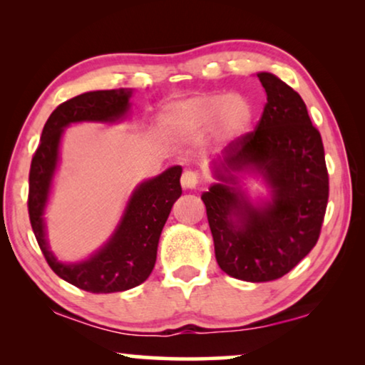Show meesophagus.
Here are the masks:
<instances>
[{
    "label": "esophagus",
    "mask_w": 365,
    "mask_h": 365,
    "mask_svg": "<svg viewBox=\"0 0 365 365\" xmlns=\"http://www.w3.org/2000/svg\"><path fill=\"white\" fill-rule=\"evenodd\" d=\"M181 184L184 189H194L199 184V174L194 171H186L181 178Z\"/></svg>",
    "instance_id": "esophagus-1"
}]
</instances>
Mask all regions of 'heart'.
Wrapping results in <instances>:
<instances>
[{
    "instance_id": "obj_1",
    "label": "heart",
    "mask_w": 365,
    "mask_h": 365,
    "mask_svg": "<svg viewBox=\"0 0 365 365\" xmlns=\"http://www.w3.org/2000/svg\"><path fill=\"white\" fill-rule=\"evenodd\" d=\"M163 123L176 134H192L217 126L224 138L234 139L249 131L252 108L246 99L227 93H209L168 106Z\"/></svg>"
}]
</instances>
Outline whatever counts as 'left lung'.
<instances>
[{
  "instance_id": "obj_1",
  "label": "left lung",
  "mask_w": 365,
  "mask_h": 365,
  "mask_svg": "<svg viewBox=\"0 0 365 365\" xmlns=\"http://www.w3.org/2000/svg\"><path fill=\"white\" fill-rule=\"evenodd\" d=\"M267 94L252 133L234 139L214 163V182L201 199L219 267L231 277L267 282L282 277L316 246L326 216L329 174L321 133L306 103L271 73H257ZM256 170L273 189L254 208L235 187L234 172Z\"/></svg>"
}]
</instances>
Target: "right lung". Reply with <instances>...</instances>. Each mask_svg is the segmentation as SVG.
I'll return each instance as SVG.
<instances>
[{
  "label": "right lung",
  "instance_id": "obj_1",
  "mask_svg": "<svg viewBox=\"0 0 365 365\" xmlns=\"http://www.w3.org/2000/svg\"><path fill=\"white\" fill-rule=\"evenodd\" d=\"M131 94L128 88L89 91L59 104L44 124L29 169L28 212L44 259L59 277L93 294L128 291L146 281L156 264L164 224L173 204L182 194L179 182L182 168H169L159 176L139 184L111 239L86 261L64 264L49 251L43 214L56 171L64 128L81 121H119L129 111Z\"/></svg>",
  "mask_w": 365,
  "mask_h": 365
}]
</instances>
